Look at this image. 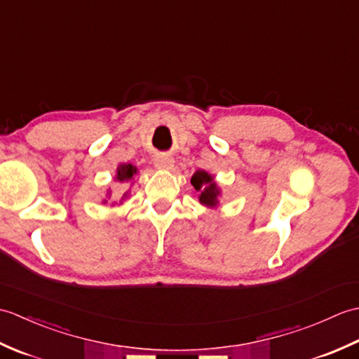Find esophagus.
Returning a JSON list of instances; mask_svg holds the SVG:
<instances>
[{
  "label": "esophagus",
  "instance_id": "1",
  "mask_svg": "<svg viewBox=\"0 0 359 359\" xmlns=\"http://www.w3.org/2000/svg\"><path fill=\"white\" fill-rule=\"evenodd\" d=\"M154 165L157 168H160V170H171V168L174 166V160L172 157L166 156V154H160L154 158Z\"/></svg>",
  "mask_w": 359,
  "mask_h": 359
}]
</instances>
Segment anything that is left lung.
I'll use <instances>...</instances> for the list:
<instances>
[{"label": "left lung", "instance_id": "left-lung-1", "mask_svg": "<svg viewBox=\"0 0 359 359\" xmlns=\"http://www.w3.org/2000/svg\"><path fill=\"white\" fill-rule=\"evenodd\" d=\"M191 184L196 188V191H201L199 201L203 205H208V207H215L217 203L219 189L211 175L205 171H196L191 177Z\"/></svg>", "mask_w": 359, "mask_h": 359}]
</instances>
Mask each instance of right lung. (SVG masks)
Wrapping results in <instances>:
<instances>
[{"instance_id":"right-lung-1","label":"right lung","mask_w":359,"mask_h":359,"mask_svg":"<svg viewBox=\"0 0 359 359\" xmlns=\"http://www.w3.org/2000/svg\"><path fill=\"white\" fill-rule=\"evenodd\" d=\"M137 172V168L133 166L131 163H126V165H120L118 170H117V180L118 182H128L133 179V175Z\"/></svg>"}]
</instances>
